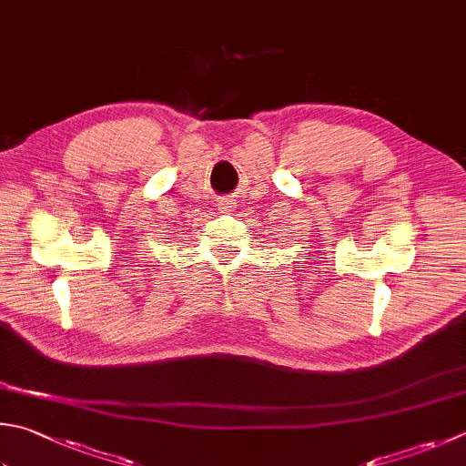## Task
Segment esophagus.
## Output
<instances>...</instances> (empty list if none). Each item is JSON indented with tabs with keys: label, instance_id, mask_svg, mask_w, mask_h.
I'll return each instance as SVG.
<instances>
[{
	"label": "esophagus",
	"instance_id": "1",
	"mask_svg": "<svg viewBox=\"0 0 466 466\" xmlns=\"http://www.w3.org/2000/svg\"><path fill=\"white\" fill-rule=\"evenodd\" d=\"M237 205L233 203V198H223L221 203H218V208L223 210V213H229V210H233Z\"/></svg>",
	"mask_w": 466,
	"mask_h": 466
}]
</instances>
